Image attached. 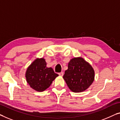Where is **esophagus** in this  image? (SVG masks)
I'll list each match as a JSON object with an SVG mask.
<instances>
[{
    "label": "esophagus",
    "instance_id": "esophagus-1",
    "mask_svg": "<svg viewBox=\"0 0 120 120\" xmlns=\"http://www.w3.org/2000/svg\"><path fill=\"white\" fill-rule=\"evenodd\" d=\"M59 75L60 76H63V75H64V73L63 72H60V73H59Z\"/></svg>",
    "mask_w": 120,
    "mask_h": 120
}]
</instances>
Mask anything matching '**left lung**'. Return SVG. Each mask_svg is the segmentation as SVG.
I'll return each instance as SVG.
<instances>
[{"label":"left lung","instance_id":"obj_1","mask_svg":"<svg viewBox=\"0 0 120 120\" xmlns=\"http://www.w3.org/2000/svg\"><path fill=\"white\" fill-rule=\"evenodd\" d=\"M69 88L73 92L85 91L94 80V71L92 66L81 57L71 59L63 76Z\"/></svg>","mask_w":120,"mask_h":120}]
</instances>
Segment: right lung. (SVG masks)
Returning <instances> with one entry per match:
<instances>
[{
	"mask_svg": "<svg viewBox=\"0 0 120 120\" xmlns=\"http://www.w3.org/2000/svg\"><path fill=\"white\" fill-rule=\"evenodd\" d=\"M46 65L44 59H37L27 69V82L32 88L38 92H42L49 88L59 76L51 67H46Z\"/></svg>",
	"mask_w": 120,
	"mask_h": 120,
	"instance_id": "obj_1",
	"label": "right lung"
}]
</instances>
